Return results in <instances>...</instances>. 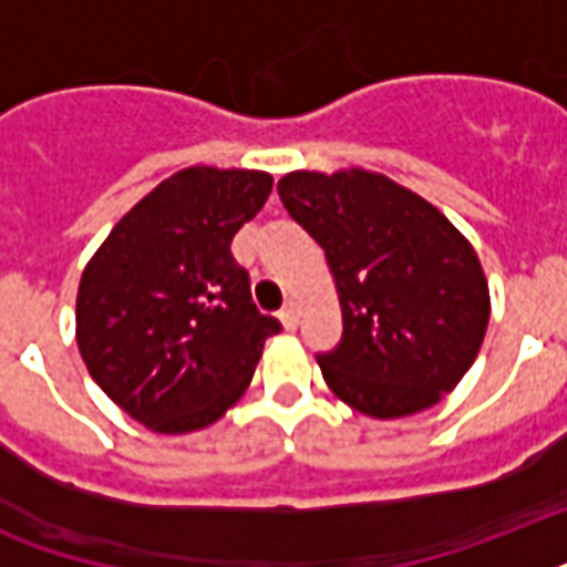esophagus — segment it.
Returning a JSON list of instances; mask_svg holds the SVG:
<instances>
[{
	"label": "esophagus",
	"instance_id": "obj_1",
	"mask_svg": "<svg viewBox=\"0 0 567 567\" xmlns=\"http://www.w3.org/2000/svg\"><path fill=\"white\" fill-rule=\"evenodd\" d=\"M279 318H282V323H285V329H293L297 327V318H300V315H297V302H285V309L279 311Z\"/></svg>",
	"mask_w": 567,
	"mask_h": 567
}]
</instances>
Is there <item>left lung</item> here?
Returning a JSON list of instances; mask_svg holds the SVG:
<instances>
[{
	"label": "left lung",
	"mask_w": 567,
	"mask_h": 567,
	"mask_svg": "<svg viewBox=\"0 0 567 567\" xmlns=\"http://www.w3.org/2000/svg\"><path fill=\"white\" fill-rule=\"evenodd\" d=\"M279 199L336 276L344 332L336 350L318 353L332 394L371 417H405L450 394L492 311L462 231L379 173H288Z\"/></svg>",
	"instance_id": "8db88e82"
}]
</instances>
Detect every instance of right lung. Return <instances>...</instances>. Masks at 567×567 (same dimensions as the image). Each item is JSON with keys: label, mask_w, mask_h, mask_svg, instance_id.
<instances>
[{"label": "right lung", "mask_w": 567, "mask_h": 567, "mask_svg": "<svg viewBox=\"0 0 567 567\" xmlns=\"http://www.w3.org/2000/svg\"><path fill=\"white\" fill-rule=\"evenodd\" d=\"M261 171L188 167L111 229L84 267L75 341L96 385L155 432L203 430L247 391L265 341L231 238L267 203Z\"/></svg>", "instance_id": "add662e5"}]
</instances>
